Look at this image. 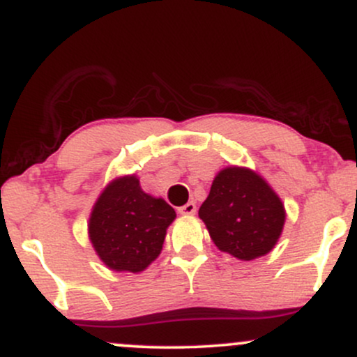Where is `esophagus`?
Returning a JSON list of instances; mask_svg holds the SVG:
<instances>
[{
	"mask_svg": "<svg viewBox=\"0 0 357 357\" xmlns=\"http://www.w3.org/2000/svg\"><path fill=\"white\" fill-rule=\"evenodd\" d=\"M178 211L181 215H195L196 213V203L195 202H188L186 204H183L181 208H178Z\"/></svg>",
	"mask_w": 357,
	"mask_h": 357,
	"instance_id": "esophagus-1",
	"label": "esophagus"
}]
</instances>
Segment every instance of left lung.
I'll list each match as a JSON object with an SVG mask.
<instances>
[{
    "label": "left lung",
    "mask_w": 357,
    "mask_h": 357,
    "mask_svg": "<svg viewBox=\"0 0 357 357\" xmlns=\"http://www.w3.org/2000/svg\"><path fill=\"white\" fill-rule=\"evenodd\" d=\"M198 215L216 247L240 260L268 253L285 221L272 188L253 171L233 166L220 171Z\"/></svg>",
    "instance_id": "1"
}]
</instances>
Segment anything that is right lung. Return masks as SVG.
I'll list each match as a JSON object with an SVG mask.
<instances>
[{
  "instance_id": "1",
  "label": "right lung",
  "mask_w": 357,
  "mask_h": 357,
  "mask_svg": "<svg viewBox=\"0 0 357 357\" xmlns=\"http://www.w3.org/2000/svg\"><path fill=\"white\" fill-rule=\"evenodd\" d=\"M176 213L165 199L146 195L136 176L112 181L97 199L89 235L97 255L117 272H141L158 258Z\"/></svg>"
}]
</instances>
